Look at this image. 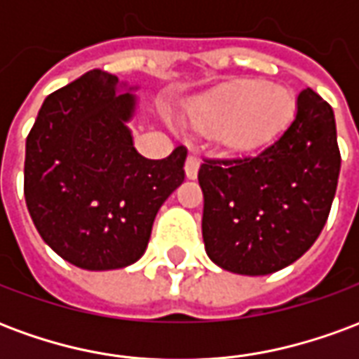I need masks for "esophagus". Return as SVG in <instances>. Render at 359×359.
Masks as SVG:
<instances>
[{
  "mask_svg": "<svg viewBox=\"0 0 359 359\" xmlns=\"http://www.w3.org/2000/svg\"><path fill=\"white\" fill-rule=\"evenodd\" d=\"M198 169H200V157L196 154H190L187 157V163H184V172L190 180H194L198 177Z\"/></svg>",
  "mask_w": 359,
  "mask_h": 359,
  "instance_id": "1",
  "label": "esophagus"
}]
</instances>
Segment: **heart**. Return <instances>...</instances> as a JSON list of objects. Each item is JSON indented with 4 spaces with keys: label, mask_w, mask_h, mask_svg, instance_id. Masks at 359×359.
<instances>
[{
    "label": "heart",
    "mask_w": 359,
    "mask_h": 359,
    "mask_svg": "<svg viewBox=\"0 0 359 359\" xmlns=\"http://www.w3.org/2000/svg\"><path fill=\"white\" fill-rule=\"evenodd\" d=\"M296 117V97L267 81H236L205 95L190 111L198 133L217 136L223 146L254 151L269 146Z\"/></svg>",
    "instance_id": "1"
}]
</instances>
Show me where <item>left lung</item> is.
<instances>
[{
  "instance_id": "1",
  "label": "left lung",
  "mask_w": 359,
  "mask_h": 359,
  "mask_svg": "<svg viewBox=\"0 0 359 359\" xmlns=\"http://www.w3.org/2000/svg\"><path fill=\"white\" fill-rule=\"evenodd\" d=\"M296 117L259 154L203 159L205 252L238 275H269L302 257L323 231L340 172L331 105L311 88Z\"/></svg>"
}]
</instances>
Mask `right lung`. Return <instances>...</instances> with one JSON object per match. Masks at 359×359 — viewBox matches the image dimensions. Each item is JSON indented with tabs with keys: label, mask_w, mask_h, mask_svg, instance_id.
Segmentation results:
<instances>
[{
	"label": "right lung",
	"mask_w": 359,
	"mask_h": 359,
	"mask_svg": "<svg viewBox=\"0 0 359 359\" xmlns=\"http://www.w3.org/2000/svg\"><path fill=\"white\" fill-rule=\"evenodd\" d=\"M90 71L46 97L28 133L25 198L43 242L88 271L121 269L146 252L157 211L184 180L187 148L146 159L126 123L136 97Z\"/></svg>",
	"instance_id": "right-lung-1"
}]
</instances>
